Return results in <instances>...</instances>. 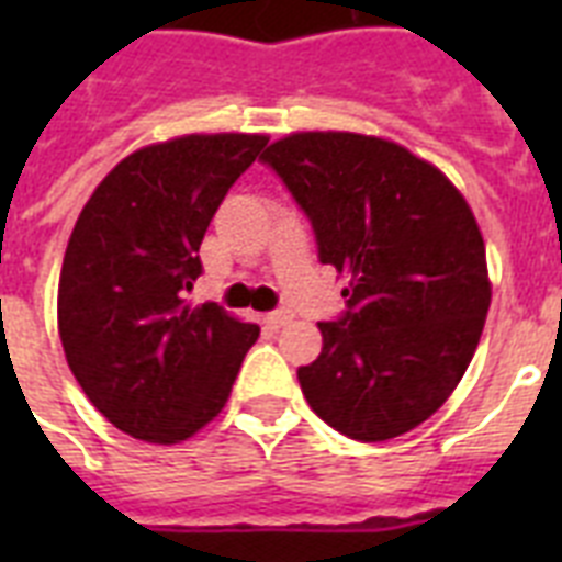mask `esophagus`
Listing matches in <instances>:
<instances>
[{"label":"esophagus","mask_w":562,"mask_h":562,"mask_svg":"<svg viewBox=\"0 0 562 562\" xmlns=\"http://www.w3.org/2000/svg\"><path fill=\"white\" fill-rule=\"evenodd\" d=\"M289 321H291L289 308H277V312H271V315H265V324L271 326V329H280V326H285Z\"/></svg>","instance_id":"34e87169"}]
</instances>
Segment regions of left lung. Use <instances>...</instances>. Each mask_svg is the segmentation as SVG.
Listing matches in <instances>:
<instances>
[{
	"label": "left lung",
	"mask_w": 562,
	"mask_h": 562,
	"mask_svg": "<svg viewBox=\"0 0 562 562\" xmlns=\"http://www.w3.org/2000/svg\"><path fill=\"white\" fill-rule=\"evenodd\" d=\"M350 277L347 312L297 370L335 431L379 443L435 414L467 373L490 308L484 238L443 171L379 136L308 131L262 154Z\"/></svg>",
	"instance_id": "8db88e82"
}]
</instances>
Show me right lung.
I'll return each instance as SVG.
<instances>
[{
  "label": "right lung",
  "mask_w": 562,
  "mask_h": 562,
  "mask_svg": "<svg viewBox=\"0 0 562 562\" xmlns=\"http://www.w3.org/2000/svg\"><path fill=\"white\" fill-rule=\"evenodd\" d=\"M268 136L189 134L148 145L101 180L75 221L57 333L87 400L148 443L192 437L224 408L259 326L189 306L201 241Z\"/></svg>",
  "instance_id": "right-lung-1"
}]
</instances>
